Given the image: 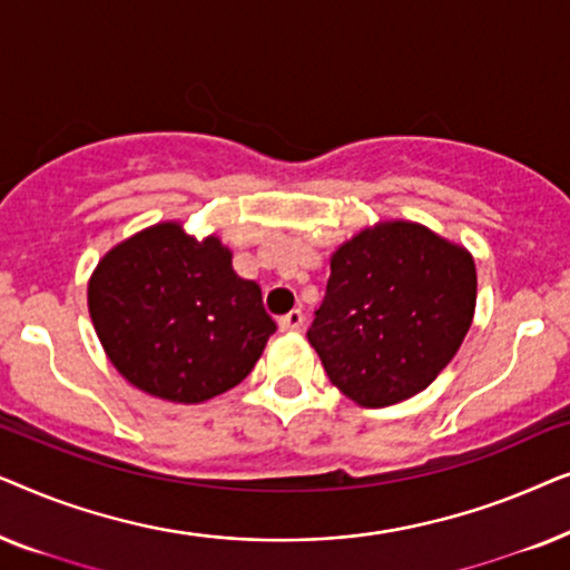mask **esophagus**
Returning <instances> with one entry per match:
<instances>
[{
    "mask_svg": "<svg viewBox=\"0 0 570 570\" xmlns=\"http://www.w3.org/2000/svg\"><path fill=\"white\" fill-rule=\"evenodd\" d=\"M303 322H306V316H303V311H298V308H293L291 314H285V316L277 318L279 330H283V332H298L301 326H303Z\"/></svg>",
    "mask_w": 570,
    "mask_h": 570,
    "instance_id": "34e87169",
    "label": "esophagus"
}]
</instances>
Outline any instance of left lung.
I'll return each mask as SVG.
<instances>
[{
	"label": "left lung",
	"instance_id": "obj_1",
	"mask_svg": "<svg viewBox=\"0 0 570 570\" xmlns=\"http://www.w3.org/2000/svg\"><path fill=\"white\" fill-rule=\"evenodd\" d=\"M472 256L423 225L384 223L332 256L326 293L306 337L326 376L363 407L423 392L472 324Z\"/></svg>",
	"mask_w": 570,
	"mask_h": 570
}]
</instances>
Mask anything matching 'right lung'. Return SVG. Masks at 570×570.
<instances>
[{"mask_svg":"<svg viewBox=\"0 0 570 570\" xmlns=\"http://www.w3.org/2000/svg\"><path fill=\"white\" fill-rule=\"evenodd\" d=\"M90 318L116 371L160 400L197 404L240 384L277 330L262 287L233 272L215 236L181 225L137 233L104 256Z\"/></svg>","mask_w":570,"mask_h":570,"instance_id":"obj_1","label":"right lung"}]
</instances>
